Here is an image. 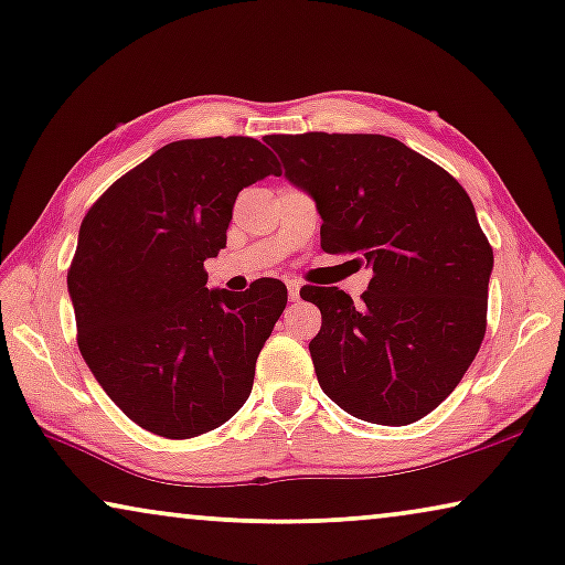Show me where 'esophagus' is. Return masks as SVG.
<instances>
[{
	"label": "esophagus",
	"mask_w": 565,
	"mask_h": 565,
	"mask_svg": "<svg viewBox=\"0 0 565 565\" xmlns=\"http://www.w3.org/2000/svg\"><path fill=\"white\" fill-rule=\"evenodd\" d=\"M286 289H289V299L297 301L299 299V291H301V284L299 281H286Z\"/></svg>",
	"instance_id": "esophagus-1"
}]
</instances>
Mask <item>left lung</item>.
<instances>
[{
  "label": "left lung",
  "instance_id": "1",
  "mask_svg": "<svg viewBox=\"0 0 565 565\" xmlns=\"http://www.w3.org/2000/svg\"><path fill=\"white\" fill-rule=\"evenodd\" d=\"M289 182L322 215V248L373 268L355 305L305 286L322 311L317 381L355 418L406 426L457 388L487 330L492 246L454 177L383 134H274Z\"/></svg>",
  "mask_w": 565,
  "mask_h": 565
}]
</instances>
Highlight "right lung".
I'll list each match as a JSON object with an SVG mask.
<instances>
[{
    "label": "right lung",
    "mask_w": 565,
    "mask_h": 565,
    "mask_svg": "<svg viewBox=\"0 0 565 565\" xmlns=\"http://www.w3.org/2000/svg\"><path fill=\"white\" fill-rule=\"evenodd\" d=\"M279 177L258 139L172 141L119 177L81 223L67 291L81 355L134 424L164 439L223 426L248 401L286 307L279 279L207 289L233 202Z\"/></svg>",
    "instance_id": "right-lung-1"
}]
</instances>
